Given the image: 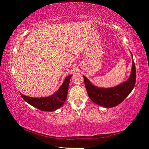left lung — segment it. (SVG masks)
<instances>
[{
	"label": "left lung",
	"instance_id": "8db88e82",
	"mask_svg": "<svg viewBox=\"0 0 149 149\" xmlns=\"http://www.w3.org/2000/svg\"><path fill=\"white\" fill-rule=\"evenodd\" d=\"M83 76L87 94L93 102L105 108L114 107L120 104L134 88L136 81L134 61L133 59L132 72L130 77L125 81L114 87L101 88L95 86L84 75Z\"/></svg>",
	"mask_w": 149,
	"mask_h": 149
}]
</instances>
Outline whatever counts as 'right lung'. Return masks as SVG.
I'll return each instance as SVG.
<instances>
[{
	"label": "right lung",
	"mask_w": 149,
	"mask_h": 149,
	"mask_svg": "<svg viewBox=\"0 0 149 149\" xmlns=\"http://www.w3.org/2000/svg\"><path fill=\"white\" fill-rule=\"evenodd\" d=\"M71 77L72 75H70L65 77L62 85L57 91L49 97L34 98L24 95L22 93L20 95L25 101L33 107L45 112H52L60 108L65 101Z\"/></svg>",
	"instance_id": "add662e5"
}]
</instances>
